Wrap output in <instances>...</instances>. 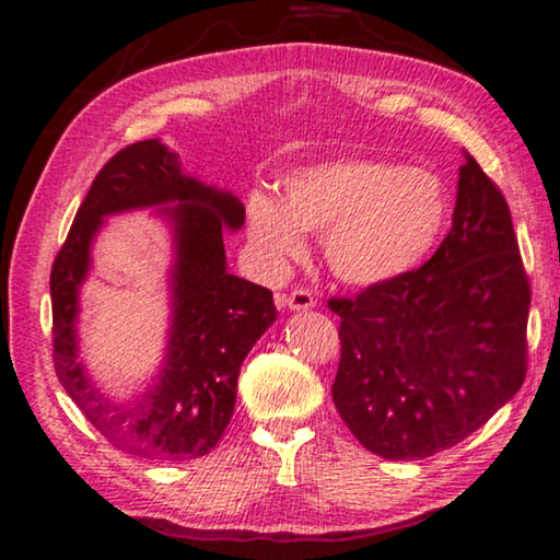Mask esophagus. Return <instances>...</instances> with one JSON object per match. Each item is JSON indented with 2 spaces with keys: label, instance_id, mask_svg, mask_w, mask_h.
<instances>
[{
  "label": "esophagus",
  "instance_id": "obj_1",
  "mask_svg": "<svg viewBox=\"0 0 560 560\" xmlns=\"http://www.w3.org/2000/svg\"><path fill=\"white\" fill-rule=\"evenodd\" d=\"M314 303H316V299L308 289H296V291H291L289 296L279 299V306H287L291 311H308V308H314Z\"/></svg>",
  "mask_w": 560,
  "mask_h": 560
}]
</instances>
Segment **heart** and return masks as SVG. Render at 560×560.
<instances>
[{
	"instance_id": "1",
	"label": "heart",
	"mask_w": 560,
	"mask_h": 560,
	"mask_svg": "<svg viewBox=\"0 0 560 560\" xmlns=\"http://www.w3.org/2000/svg\"><path fill=\"white\" fill-rule=\"evenodd\" d=\"M450 220L442 179L422 167L377 158H340L293 170L281 202L246 200V230L271 269L306 252L303 232L324 234L326 267L355 289L385 287L420 269Z\"/></svg>"
}]
</instances>
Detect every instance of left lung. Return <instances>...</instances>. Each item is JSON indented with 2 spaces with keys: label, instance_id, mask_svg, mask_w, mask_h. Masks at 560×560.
Returning <instances> with one entry per match:
<instances>
[{
  "label": "left lung",
  "instance_id": "8db88e82",
  "mask_svg": "<svg viewBox=\"0 0 560 560\" xmlns=\"http://www.w3.org/2000/svg\"><path fill=\"white\" fill-rule=\"evenodd\" d=\"M530 287L501 189L464 155L452 230L407 277L330 299L334 402L385 459H424L479 430L526 377Z\"/></svg>",
  "mask_w": 560,
  "mask_h": 560
}]
</instances>
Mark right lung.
I'll use <instances>...</instances> for the list:
<instances>
[{
  "instance_id": "1",
  "label": "right lung",
  "mask_w": 560,
  "mask_h": 560,
  "mask_svg": "<svg viewBox=\"0 0 560 560\" xmlns=\"http://www.w3.org/2000/svg\"><path fill=\"white\" fill-rule=\"evenodd\" d=\"M145 206H160L174 224V318L156 381L145 394L118 401L97 390L78 358V289L102 217ZM242 224L244 205L226 189L185 175L160 140L122 148L93 179L51 267L54 368L71 400L116 450L185 462L202 457L224 434L244 358L277 320L269 289L226 271L222 230Z\"/></svg>"
}]
</instances>
